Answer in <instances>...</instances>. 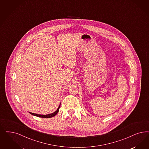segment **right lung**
Returning a JSON list of instances; mask_svg holds the SVG:
<instances>
[{"mask_svg": "<svg viewBox=\"0 0 149 149\" xmlns=\"http://www.w3.org/2000/svg\"><path fill=\"white\" fill-rule=\"evenodd\" d=\"M60 107H61V104H59V106L58 107V109H56V111L54 112L51 113V114H46V115L39 114H36V113H31V112H30V113L31 114H32V115H33V116H36V117H41V118H51V117H53L55 116L56 114L58 113Z\"/></svg>", "mask_w": 149, "mask_h": 149, "instance_id": "add662e5", "label": "right lung"}]
</instances>
